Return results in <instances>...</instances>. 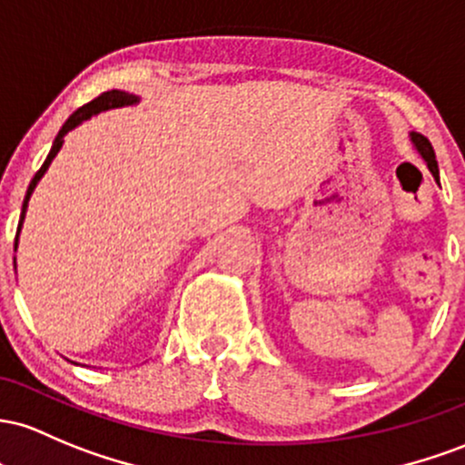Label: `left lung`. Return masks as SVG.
<instances>
[{
    "instance_id": "1",
    "label": "left lung",
    "mask_w": 465,
    "mask_h": 465,
    "mask_svg": "<svg viewBox=\"0 0 465 465\" xmlns=\"http://www.w3.org/2000/svg\"><path fill=\"white\" fill-rule=\"evenodd\" d=\"M411 143L415 144V149L420 151V155L421 158L426 160V164H429V169H430V173H432V177H435L437 182H440V169H437V160H435V151H432V147H430V143H429V138H424V135L421 134H411Z\"/></svg>"
}]
</instances>
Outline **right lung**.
I'll use <instances>...</instances> for the list:
<instances>
[{"instance_id":"add662e5","label":"right lung","mask_w":465,"mask_h":465,"mask_svg":"<svg viewBox=\"0 0 465 465\" xmlns=\"http://www.w3.org/2000/svg\"><path fill=\"white\" fill-rule=\"evenodd\" d=\"M138 101H140V98H138V96H134V94H129V92H120V90L103 92L101 96L94 98V101L87 103V105L78 107L76 112L72 114V116L65 120V124H64V127H61V132L56 134L54 143H52V149H50L48 158H45V163L41 164V169L36 171V173H35L33 182H30V186H28V193H25V200H24V206H22V219H19V228H17V237H19V231H22V223H24V217H25V208H28V200H30V195H33L35 186L39 184V180H41V177H44L45 171H48V166L52 164V160H54V155L59 153V149H61V147H64V138H65V134H67V132H72V129H74V127H78V124H81L83 120H87V118L96 116V114L107 112V109H116V107L135 105V103H138ZM15 250H17V239H15Z\"/></svg>"}]
</instances>
